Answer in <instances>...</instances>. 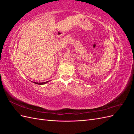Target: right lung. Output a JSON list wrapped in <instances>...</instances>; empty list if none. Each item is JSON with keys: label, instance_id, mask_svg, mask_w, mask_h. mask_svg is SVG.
<instances>
[{"label": "right lung", "instance_id": "right-lung-1", "mask_svg": "<svg viewBox=\"0 0 134 134\" xmlns=\"http://www.w3.org/2000/svg\"><path fill=\"white\" fill-rule=\"evenodd\" d=\"M40 84H46V82H44V83H40Z\"/></svg>", "mask_w": 134, "mask_h": 134}]
</instances>
